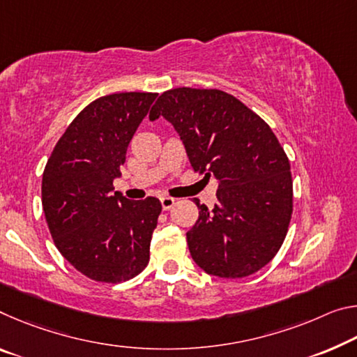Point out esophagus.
<instances>
[{
    "label": "esophagus",
    "mask_w": 357,
    "mask_h": 357,
    "mask_svg": "<svg viewBox=\"0 0 357 357\" xmlns=\"http://www.w3.org/2000/svg\"><path fill=\"white\" fill-rule=\"evenodd\" d=\"M174 199H172V197H162L160 199V203H162V208L163 209H169L173 205H174Z\"/></svg>",
    "instance_id": "obj_1"
}]
</instances>
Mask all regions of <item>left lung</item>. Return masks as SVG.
I'll use <instances>...</instances> for the list:
<instances>
[{
  "label": "left lung",
  "instance_id": "obj_1",
  "mask_svg": "<svg viewBox=\"0 0 357 357\" xmlns=\"http://www.w3.org/2000/svg\"><path fill=\"white\" fill-rule=\"evenodd\" d=\"M176 130L192 168L218 179V203L200 205L185 236L208 275L243 278L280 251L292 214L291 165L271 128L240 100L218 89L163 92L149 112Z\"/></svg>",
  "mask_w": 357,
  "mask_h": 357
}]
</instances>
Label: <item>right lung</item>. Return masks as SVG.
Segmentation results:
<instances>
[{
	"label": "right lung",
	"instance_id": "1",
	"mask_svg": "<svg viewBox=\"0 0 357 357\" xmlns=\"http://www.w3.org/2000/svg\"><path fill=\"white\" fill-rule=\"evenodd\" d=\"M157 93L126 92L95 100L79 112L43 174V209L56 250L87 278L121 282L149 262L162 205L114 192L127 148Z\"/></svg>",
	"mask_w": 357,
	"mask_h": 357
}]
</instances>
